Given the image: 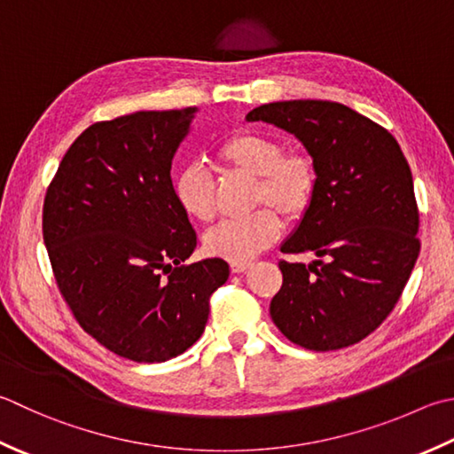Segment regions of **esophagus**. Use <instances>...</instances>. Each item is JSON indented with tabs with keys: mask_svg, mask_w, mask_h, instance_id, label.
Instances as JSON below:
<instances>
[{
	"mask_svg": "<svg viewBox=\"0 0 454 454\" xmlns=\"http://www.w3.org/2000/svg\"><path fill=\"white\" fill-rule=\"evenodd\" d=\"M252 262H232L230 263V270H232V273H244L252 268Z\"/></svg>",
	"mask_w": 454,
	"mask_h": 454,
	"instance_id": "esophagus-1",
	"label": "esophagus"
}]
</instances>
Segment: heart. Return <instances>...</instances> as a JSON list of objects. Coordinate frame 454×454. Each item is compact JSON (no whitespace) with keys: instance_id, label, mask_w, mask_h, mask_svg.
I'll use <instances>...</instances> for the list:
<instances>
[{"instance_id":"heart-1","label":"heart","mask_w":454,"mask_h":454,"mask_svg":"<svg viewBox=\"0 0 454 454\" xmlns=\"http://www.w3.org/2000/svg\"><path fill=\"white\" fill-rule=\"evenodd\" d=\"M279 139L260 131H242L226 139L220 159L226 165L260 176L255 200L270 202L283 216L299 218L315 199L318 171L315 159L303 151L283 153ZM173 194L186 216L199 222L215 218V183L207 168L186 165L176 173ZM281 222L270 208L247 216L222 220L204 234V250L228 262H247L279 238Z\"/></svg>"}]
</instances>
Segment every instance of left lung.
I'll return each instance as SVG.
<instances>
[{
  "label": "left lung",
  "mask_w": 454,
  "mask_h": 454,
  "mask_svg": "<svg viewBox=\"0 0 454 454\" xmlns=\"http://www.w3.org/2000/svg\"><path fill=\"white\" fill-rule=\"evenodd\" d=\"M247 121L273 123L315 159V199L283 254L310 252L309 265L279 262L283 286L270 315L291 342L328 352L366 339L386 321L419 255L413 176L395 137L339 102L263 104Z\"/></svg>",
  "instance_id": "obj_1"
}]
</instances>
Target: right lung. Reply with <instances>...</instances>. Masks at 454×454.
I'll return each mask as SVG.
<instances>
[{"label": "right lung", "mask_w": 454, "mask_h": 454, "mask_svg": "<svg viewBox=\"0 0 454 454\" xmlns=\"http://www.w3.org/2000/svg\"><path fill=\"white\" fill-rule=\"evenodd\" d=\"M197 108L136 112L84 129L52 179L43 239L76 321L110 352L165 362L197 342L230 270L197 247L171 163Z\"/></svg>", "instance_id": "obj_1"}]
</instances>
